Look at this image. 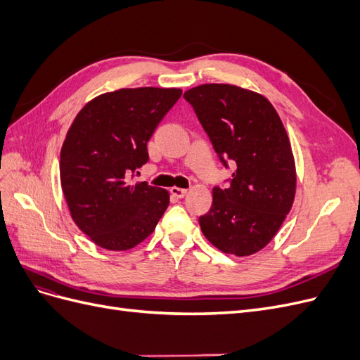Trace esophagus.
<instances>
[{
    "instance_id": "obj_1",
    "label": "esophagus",
    "mask_w": 360,
    "mask_h": 360,
    "mask_svg": "<svg viewBox=\"0 0 360 360\" xmlns=\"http://www.w3.org/2000/svg\"><path fill=\"white\" fill-rule=\"evenodd\" d=\"M169 192H171L172 197H176V198H183L184 195L188 193V191H186V189H183V188H176V186L171 188V189H169Z\"/></svg>"
}]
</instances>
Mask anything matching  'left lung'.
I'll use <instances>...</instances> for the list:
<instances>
[{
	"label": "left lung",
	"instance_id": "obj_1",
	"mask_svg": "<svg viewBox=\"0 0 360 360\" xmlns=\"http://www.w3.org/2000/svg\"><path fill=\"white\" fill-rule=\"evenodd\" d=\"M183 97L221 160L236 163L230 188H213L212 209L200 217L201 231L225 254L254 255L276 236L296 197L287 130L263 94L242 86L202 84Z\"/></svg>",
	"mask_w": 360,
	"mask_h": 360
}]
</instances>
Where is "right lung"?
<instances>
[{"mask_svg":"<svg viewBox=\"0 0 360 360\" xmlns=\"http://www.w3.org/2000/svg\"><path fill=\"white\" fill-rule=\"evenodd\" d=\"M180 89H120L85 103L61 147L60 180L72 219L108 250H127L155 231L167 189L130 183L148 160L147 143Z\"/></svg>","mask_w":360,"mask_h":360,"instance_id":"add662e5","label":"right lung"}]
</instances>
